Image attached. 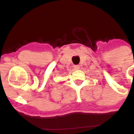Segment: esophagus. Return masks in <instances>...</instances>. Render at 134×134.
Listing matches in <instances>:
<instances>
[{
	"mask_svg": "<svg viewBox=\"0 0 134 134\" xmlns=\"http://www.w3.org/2000/svg\"><path fill=\"white\" fill-rule=\"evenodd\" d=\"M74 70H77V69H79V66L77 65H74Z\"/></svg>",
	"mask_w": 134,
	"mask_h": 134,
	"instance_id": "34e87169",
	"label": "esophagus"
}]
</instances>
